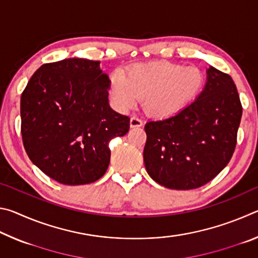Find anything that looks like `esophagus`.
Wrapping results in <instances>:
<instances>
[{
	"mask_svg": "<svg viewBox=\"0 0 258 258\" xmlns=\"http://www.w3.org/2000/svg\"><path fill=\"white\" fill-rule=\"evenodd\" d=\"M143 125V121L141 118H139L138 116H133L131 118V127H140Z\"/></svg>",
	"mask_w": 258,
	"mask_h": 258,
	"instance_id": "34e87169",
	"label": "esophagus"
}]
</instances>
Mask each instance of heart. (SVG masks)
I'll return each instance as SVG.
<instances>
[{
    "label": "heart",
    "instance_id": "heart-1",
    "mask_svg": "<svg viewBox=\"0 0 258 258\" xmlns=\"http://www.w3.org/2000/svg\"><path fill=\"white\" fill-rule=\"evenodd\" d=\"M203 84V74L196 67L173 62L139 66L127 76H111V97L120 110L137 106L143 98L145 109L152 116H173L189 104Z\"/></svg>",
    "mask_w": 258,
    "mask_h": 258
}]
</instances>
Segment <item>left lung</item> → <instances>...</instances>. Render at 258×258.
<instances>
[{
	"instance_id": "obj_1",
	"label": "left lung",
	"mask_w": 258,
	"mask_h": 258,
	"mask_svg": "<svg viewBox=\"0 0 258 258\" xmlns=\"http://www.w3.org/2000/svg\"><path fill=\"white\" fill-rule=\"evenodd\" d=\"M242 106L232 78L214 67L198 98L176 115L145 126L143 159L152 180L168 189H197L232 157Z\"/></svg>"
}]
</instances>
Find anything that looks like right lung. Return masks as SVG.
Segmentation results:
<instances>
[{"instance_id":"1","label":"right lung","mask_w":258,"mask_h":258,"mask_svg":"<svg viewBox=\"0 0 258 258\" xmlns=\"http://www.w3.org/2000/svg\"><path fill=\"white\" fill-rule=\"evenodd\" d=\"M109 77L100 61L44 63L20 100L21 135L29 159L66 185L95 182L110 163L109 142L130 130V117L109 106Z\"/></svg>"}]
</instances>
